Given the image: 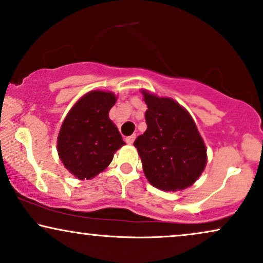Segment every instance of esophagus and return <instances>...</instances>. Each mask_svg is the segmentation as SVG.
Masks as SVG:
<instances>
[{
  "label": "esophagus",
  "instance_id": "1",
  "mask_svg": "<svg viewBox=\"0 0 263 263\" xmlns=\"http://www.w3.org/2000/svg\"><path fill=\"white\" fill-rule=\"evenodd\" d=\"M135 139H136V135H132V136H128V137H126L125 141L127 144H132V143L135 142Z\"/></svg>",
  "mask_w": 263,
  "mask_h": 263
}]
</instances>
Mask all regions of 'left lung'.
Wrapping results in <instances>:
<instances>
[{
    "label": "left lung",
    "instance_id": "1",
    "mask_svg": "<svg viewBox=\"0 0 263 263\" xmlns=\"http://www.w3.org/2000/svg\"><path fill=\"white\" fill-rule=\"evenodd\" d=\"M147 129L134 145L149 183L165 192L185 189L204 171L206 147L189 112L171 98L142 91Z\"/></svg>",
    "mask_w": 263,
    "mask_h": 263
}]
</instances>
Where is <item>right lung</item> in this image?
Masks as SVG:
<instances>
[{"instance_id": "1", "label": "right lung", "mask_w": 263, "mask_h": 263, "mask_svg": "<svg viewBox=\"0 0 263 263\" xmlns=\"http://www.w3.org/2000/svg\"><path fill=\"white\" fill-rule=\"evenodd\" d=\"M114 93L91 91L68 112L58 135L57 149L65 168L79 179H91L108 167L125 142L109 119Z\"/></svg>"}]
</instances>
